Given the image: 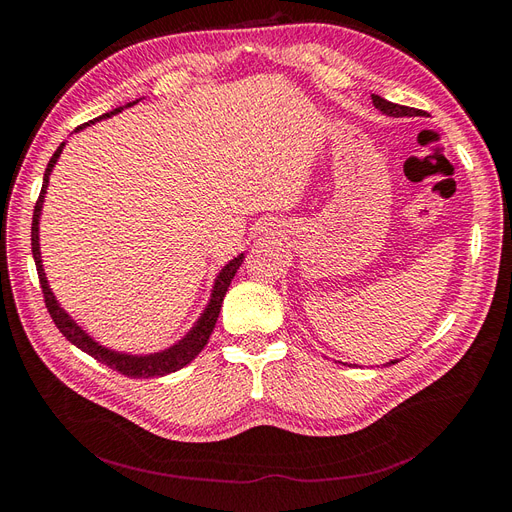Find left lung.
Returning a JSON list of instances; mask_svg holds the SVG:
<instances>
[{"label":"left lung","instance_id":"obj_1","mask_svg":"<svg viewBox=\"0 0 512 512\" xmlns=\"http://www.w3.org/2000/svg\"><path fill=\"white\" fill-rule=\"evenodd\" d=\"M371 102H374V106L378 108L382 115H389V117H414V115H418L416 108L393 104V102H389V100L382 98V96H376V94H371ZM395 363H397V359L389 361L386 365H395Z\"/></svg>","mask_w":512,"mask_h":512}]
</instances>
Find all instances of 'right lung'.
I'll return each instance as SVG.
<instances>
[{"label":"right lung","instance_id":"add662e5","mask_svg":"<svg viewBox=\"0 0 512 512\" xmlns=\"http://www.w3.org/2000/svg\"><path fill=\"white\" fill-rule=\"evenodd\" d=\"M143 98H138L134 102H128L126 106H119L113 108V111H108L104 115H100L98 119L85 123V126L76 128L74 132H81L87 126H94V123L113 117L117 113H121L123 108H130L134 104L141 102ZM66 141L57 147V151L53 153V158L44 170V179H42V190L38 196V203L34 209V220H32V254H34V262H36V269H38V277H40V286H42V294H44V303L49 307V314L55 322V327L61 331L70 344H74L76 348H81L83 352H87L89 356H94L96 361L108 365L111 369L119 371V374L128 376V378H160L166 374H173V371L185 367L188 363H192L198 352L203 350L209 342V335L213 333L215 322H218L220 316V307L224 301V294L232 282V277H235L237 269L241 267V262L245 258V254H239L232 258L228 265L222 267V271L218 273L213 282V290H211V299L205 307V312L200 314V318L194 322V327L185 333L179 342H175L173 346H168L164 350L158 352H147V354H132V352H121V350H113L108 346H102L100 342H96L94 337H91L83 327H79V322H76L61 303L57 301V297L53 294V288L49 286V280H46V273H44V265H42V254H40V215H42V207H44V198H46V190H49V179L53 168L61 156V151H64Z\"/></svg>","mask_w":512,"mask_h":512}]
</instances>
